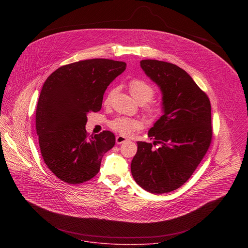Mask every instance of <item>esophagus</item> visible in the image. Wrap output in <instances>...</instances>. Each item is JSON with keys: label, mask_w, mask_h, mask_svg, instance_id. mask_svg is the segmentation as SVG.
Listing matches in <instances>:
<instances>
[{"label": "esophagus", "mask_w": 248, "mask_h": 248, "mask_svg": "<svg viewBox=\"0 0 248 248\" xmlns=\"http://www.w3.org/2000/svg\"><path fill=\"white\" fill-rule=\"evenodd\" d=\"M126 141H127V139L125 137H123V136H117L116 139H115L116 144H122V143Z\"/></svg>", "instance_id": "obj_1"}]
</instances>
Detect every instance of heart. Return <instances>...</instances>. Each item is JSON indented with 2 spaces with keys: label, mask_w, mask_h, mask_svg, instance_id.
<instances>
[{
  "label": "heart",
  "mask_w": 248,
  "mask_h": 248,
  "mask_svg": "<svg viewBox=\"0 0 248 248\" xmlns=\"http://www.w3.org/2000/svg\"><path fill=\"white\" fill-rule=\"evenodd\" d=\"M129 91L133 97L139 102L141 103L143 111L149 119L156 118L162 111V105L156 100H152L155 94V88L148 82L143 79H133L129 83ZM111 93H108L105 98V103L108 104L110 101ZM109 126L111 129L120 133L123 136H130L135 131L140 128V122L137 119L128 118V117H117L113 119Z\"/></svg>",
  "instance_id": "b5f03b06"
}]
</instances>
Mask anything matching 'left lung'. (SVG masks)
Returning <instances> with one entry per match:
<instances>
[{
  "instance_id": "left-lung-1",
  "label": "left lung",
  "mask_w": 248,
  "mask_h": 248,
  "mask_svg": "<svg viewBox=\"0 0 248 248\" xmlns=\"http://www.w3.org/2000/svg\"><path fill=\"white\" fill-rule=\"evenodd\" d=\"M140 66L162 92L164 114L149 130L154 143L138 142L131 171L141 188L159 195L183 185L205 155L212 141L211 104L192 77L176 65L147 59ZM153 143L160 147L154 149Z\"/></svg>"
}]
</instances>
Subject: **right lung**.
<instances>
[{
  "label": "right lung",
  "instance_id": "right-lung-1",
  "mask_svg": "<svg viewBox=\"0 0 248 248\" xmlns=\"http://www.w3.org/2000/svg\"><path fill=\"white\" fill-rule=\"evenodd\" d=\"M126 63L89 59L65 65L46 80L36 108V131L47 168L64 182L79 184L95 177L103 155L115 144L109 131L89 138V112L101 109L107 87Z\"/></svg>",
  "mask_w": 248,
  "mask_h": 248
}]
</instances>
